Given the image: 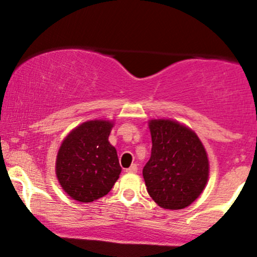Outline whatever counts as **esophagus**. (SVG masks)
Returning a JSON list of instances; mask_svg holds the SVG:
<instances>
[{
    "instance_id": "1",
    "label": "esophagus",
    "mask_w": 257,
    "mask_h": 257,
    "mask_svg": "<svg viewBox=\"0 0 257 257\" xmlns=\"http://www.w3.org/2000/svg\"><path fill=\"white\" fill-rule=\"evenodd\" d=\"M126 173H137L138 172V167H137V164H132L131 167L128 168V169L125 170Z\"/></svg>"
}]
</instances>
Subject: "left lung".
Returning a JSON list of instances; mask_svg holds the SVG:
<instances>
[{
    "label": "left lung",
    "mask_w": 257,
    "mask_h": 257,
    "mask_svg": "<svg viewBox=\"0 0 257 257\" xmlns=\"http://www.w3.org/2000/svg\"><path fill=\"white\" fill-rule=\"evenodd\" d=\"M151 157L143 169L151 198L179 210L196 200L209 176V161L196 133L172 119H151Z\"/></svg>",
    "instance_id": "1"
}]
</instances>
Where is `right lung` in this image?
<instances>
[{
  "label": "right lung",
  "instance_id": "1",
  "mask_svg": "<svg viewBox=\"0 0 257 257\" xmlns=\"http://www.w3.org/2000/svg\"><path fill=\"white\" fill-rule=\"evenodd\" d=\"M113 123L88 120L65 138L57 156L55 173L72 199L89 203L101 198L119 178L117 151L108 141Z\"/></svg>",
  "mask_w": 257,
  "mask_h": 257
}]
</instances>
